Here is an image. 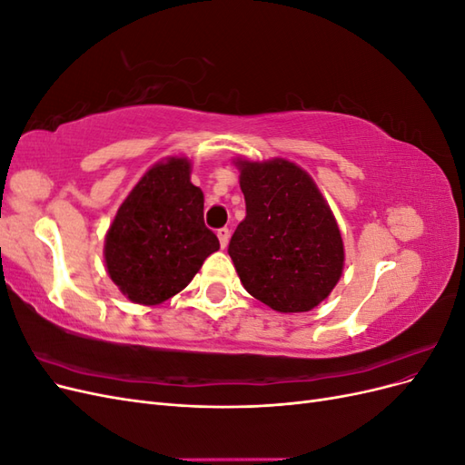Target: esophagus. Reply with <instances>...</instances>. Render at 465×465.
<instances>
[{
    "label": "esophagus",
    "mask_w": 465,
    "mask_h": 465,
    "mask_svg": "<svg viewBox=\"0 0 465 465\" xmlns=\"http://www.w3.org/2000/svg\"><path fill=\"white\" fill-rule=\"evenodd\" d=\"M217 236H219V242H221V246H223V248H227V244H229V238H231V231H229V227H221V229L217 231Z\"/></svg>",
    "instance_id": "obj_1"
}]
</instances>
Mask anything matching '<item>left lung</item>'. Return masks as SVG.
Masks as SVG:
<instances>
[{"instance_id":"obj_1","label":"left lung","mask_w":465,"mask_h":465,"mask_svg":"<svg viewBox=\"0 0 465 465\" xmlns=\"http://www.w3.org/2000/svg\"><path fill=\"white\" fill-rule=\"evenodd\" d=\"M246 217L229 256L244 289L277 312H308L343 272V241L312 178L285 159L238 161Z\"/></svg>"}]
</instances>
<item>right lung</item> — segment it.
<instances>
[{
	"label": "right lung",
	"mask_w": 465,
	"mask_h": 465,
	"mask_svg": "<svg viewBox=\"0 0 465 465\" xmlns=\"http://www.w3.org/2000/svg\"><path fill=\"white\" fill-rule=\"evenodd\" d=\"M217 250L219 238L203 223V192L190 182V163L173 157L147 171L120 205L104 260L130 301L161 304Z\"/></svg>",
	"instance_id": "1"
}]
</instances>
